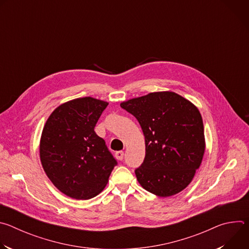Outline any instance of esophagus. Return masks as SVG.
I'll return each mask as SVG.
<instances>
[{"label": "esophagus", "instance_id": "34e87169", "mask_svg": "<svg viewBox=\"0 0 249 249\" xmlns=\"http://www.w3.org/2000/svg\"><path fill=\"white\" fill-rule=\"evenodd\" d=\"M115 156H116L117 160H122L124 159V152H123V151H118V152H116Z\"/></svg>", "mask_w": 249, "mask_h": 249}]
</instances>
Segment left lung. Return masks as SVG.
<instances>
[{
  "mask_svg": "<svg viewBox=\"0 0 249 249\" xmlns=\"http://www.w3.org/2000/svg\"><path fill=\"white\" fill-rule=\"evenodd\" d=\"M145 136L146 156L135 169L142 187L160 197L191 182L205 152L202 116L196 106L171 91L152 92L122 102Z\"/></svg>",
  "mask_w": 249,
  "mask_h": 249,
  "instance_id": "left-lung-1",
  "label": "left lung"
}]
</instances>
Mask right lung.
<instances>
[{"label": "right lung", "instance_id": "add662e5", "mask_svg": "<svg viewBox=\"0 0 249 249\" xmlns=\"http://www.w3.org/2000/svg\"><path fill=\"white\" fill-rule=\"evenodd\" d=\"M108 103L92 97L68 101L47 119L40 160L52 183L65 195L87 200L108 182L117 160L94 127Z\"/></svg>", "mask_w": 249, "mask_h": 249}]
</instances>
